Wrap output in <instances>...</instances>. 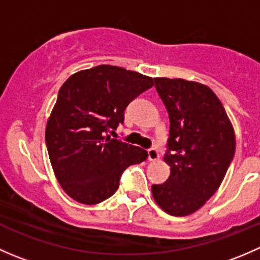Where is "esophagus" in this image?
<instances>
[{
  "instance_id": "esophagus-1",
  "label": "esophagus",
  "mask_w": 260,
  "mask_h": 260,
  "mask_svg": "<svg viewBox=\"0 0 260 260\" xmlns=\"http://www.w3.org/2000/svg\"><path fill=\"white\" fill-rule=\"evenodd\" d=\"M159 158V153H158V149L152 147V148L148 149V159L149 161H157Z\"/></svg>"
}]
</instances>
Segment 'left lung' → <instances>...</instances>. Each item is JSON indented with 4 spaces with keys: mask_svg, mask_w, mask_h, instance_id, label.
<instances>
[{
    "mask_svg": "<svg viewBox=\"0 0 260 260\" xmlns=\"http://www.w3.org/2000/svg\"><path fill=\"white\" fill-rule=\"evenodd\" d=\"M154 86L170 117L165 162L166 182L152 185L157 205L174 216L201 208L219 188L234 158V128L209 86L196 81L156 78Z\"/></svg>",
    "mask_w": 260,
    "mask_h": 260,
    "instance_id": "1",
    "label": "left lung"
}]
</instances>
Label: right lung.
<instances>
[{
  "label": "right lung",
  "instance_id": "add662e5",
  "mask_svg": "<svg viewBox=\"0 0 260 260\" xmlns=\"http://www.w3.org/2000/svg\"><path fill=\"white\" fill-rule=\"evenodd\" d=\"M153 86V79L112 65L69 78L46 124L50 162L62 190L85 205L107 200L131 165L147 158L141 147L109 137L124 122L128 104Z\"/></svg>",
  "mask_w": 260,
  "mask_h": 260
}]
</instances>
